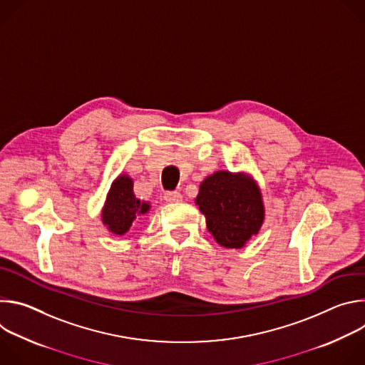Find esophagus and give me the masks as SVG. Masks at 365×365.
Segmentation results:
<instances>
[{
  "label": "esophagus",
  "mask_w": 365,
  "mask_h": 365,
  "mask_svg": "<svg viewBox=\"0 0 365 365\" xmlns=\"http://www.w3.org/2000/svg\"><path fill=\"white\" fill-rule=\"evenodd\" d=\"M165 200L169 203H178L182 200V193L178 190H172V192H166L165 193Z\"/></svg>",
  "instance_id": "34e87169"
}]
</instances>
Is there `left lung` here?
<instances>
[{"label":"left lung","mask_w":365,"mask_h":365,"mask_svg":"<svg viewBox=\"0 0 365 365\" xmlns=\"http://www.w3.org/2000/svg\"><path fill=\"white\" fill-rule=\"evenodd\" d=\"M195 203L206 228L224 248H242L259 232L266 218L262 189L245 172L218 170L206 176Z\"/></svg>","instance_id":"left-lung-1"}]
</instances>
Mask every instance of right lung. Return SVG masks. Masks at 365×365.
I'll list each match as a JSON object with an SVG mask.
<instances>
[{
  "label": "right lung",
  "instance_id": "right-lung-1",
  "mask_svg": "<svg viewBox=\"0 0 365 365\" xmlns=\"http://www.w3.org/2000/svg\"><path fill=\"white\" fill-rule=\"evenodd\" d=\"M150 207L148 200L135 196L133 178L127 173H120L111 183L106 202H103L101 221L111 234L124 237L130 232L137 217L148 214Z\"/></svg>",
  "mask_w": 365,
  "mask_h": 365
}]
</instances>
